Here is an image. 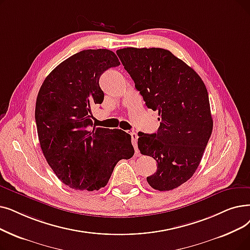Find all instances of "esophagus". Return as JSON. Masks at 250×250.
Returning <instances> with one entry per match:
<instances>
[{
  "mask_svg": "<svg viewBox=\"0 0 250 250\" xmlns=\"http://www.w3.org/2000/svg\"><path fill=\"white\" fill-rule=\"evenodd\" d=\"M131 137H132V143L134 145V148L136 150V152H138V144H137V141H138V135L135 132L131 133Z\"/></svg>",
  "mask_w": 250,
  "mask_h": 250,
  "instance_id": "34e87169",
  "label": "esophagus"
}]
</instances>
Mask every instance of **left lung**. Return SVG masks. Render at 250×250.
I'll return each mask as SVG.
<instances>
[{
  "label": "left lung",
  "mask_w": 250,
  "mask_h": 250,
  "mask_svg": "<svg viewBox=\"0 0 250 250\" xmlns=\"http://www.w3.org/2000/svg\"><path fill=\"white\" fill-rule=\"evenodd\" d=\"M146 106L158 111L157 133L139 132L138 147L157 169L147 177L158 191L176 189L196 171L212 132L208 90L193 68L161 48L116 51Z\"/></svg>",
  "instance_id": "left-lung-1"
}]
</instances>
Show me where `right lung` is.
<instances>
[{
	"mask_svg": "<svg viewBox=\"0 0 250 250\" xmlns=\"http://www.w3.org/2000/svg\"><path fill=\"white\" fill-rule=\"evenodd\" d=\"M121 64L107 49L83 50L54 68L36 103V123L44 156L58 179L71 189L99 190L121 159L135 150L122 129L96 127L91 108L101 104V74Z\"/></svg>",
	"mask_w": 250,
	"mask_h": 250,
	"instance_id": "1",
	"label": "right lung"
}]
</instances>
